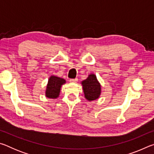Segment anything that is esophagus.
<instances>
[{
	"instance_id": "34e87169",
	"label": "esophagus",
	"mask_w": 154,
	"mask_h": 154,
	"mask_svg": "<svg viewBox=\"0 0 154 154\" xmlns=\"http://www.w3.org/2000/svg\"><path fill=\"white\" fill-rule=\"evenodd\" d=\"M71 83H77V79H71L69 81Z\"/></svg>"
}]
</instances>
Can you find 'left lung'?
Listing matches in <instances>:
<instances>
[{
    "instance_id": "left-lung-1",
    "label": "left lung",
    "mask_w": 154,
    "mask_h": 154,
    "mask_svg": "<svg viewBox=\"0 0 154 154\" xmlns=\"http://www.w3.org/2000/svg\"><path fill=\"white\" fill-rule=\"evenodd\" d=\"M81 83L86 100L93 101L97 100L100 97L101 94V85L95 74L90 73L87 79L82 81Z\"/></svg>"
}]
</instances>
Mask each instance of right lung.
Instances as JSON below:
<instances>
[{
  "mask_svg": "<svg viewBox=\"0 0 154 154\" xmlns=\"http://www.w3.org/2000/svg\"><path fill=\"white\" fill-rule=\"evenodd\" d=\"M66 83V80L56 75H51L46 85L45 96L48 98L56 99L59 97L61 87Z\"/></svg>",
  "mask_w": 154,
  "mask_h": 154,
  "instance_id": "right-lung-1",
  "label": "right lung"
}]
</instances>
